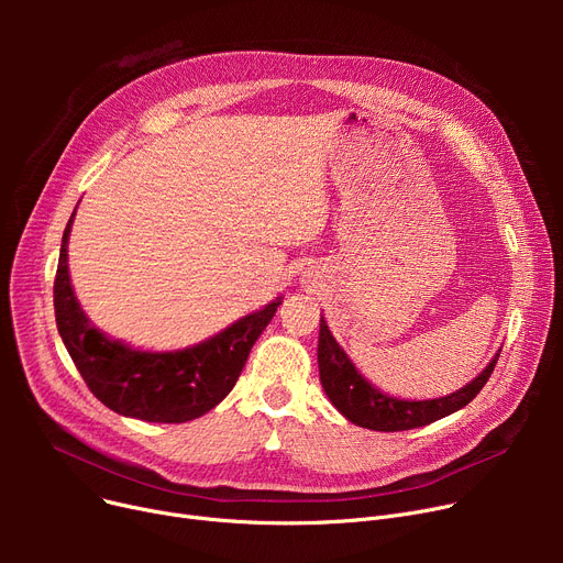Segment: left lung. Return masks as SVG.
I'll return each instance as SVG.
<instances>
[{
    "label": "left lung",
    "instance_id": "obj_1",
    "mask_svg": "<svg viewBox=\"0 0 563 563\" xmlns=\"http://www.w3.org/2000/svg\"><path fill=\"white\" fill-rule=\"evenodd\" d=\"M497 358L499 353L477 378H472L467 386L448 397L408 401L376 390L356 369V365L349 361L344 349L335 342L333 333L329 331L323 317L319 323L317 361L321 388L349 422L372 431H408L452 416V412L461 410L479 395V390L486 386V380L495 369Z\"/></svg>",
    "mask_w": 563,
    "mask_h": 563
}]
</instances>
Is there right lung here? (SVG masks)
<instances>
[{
    "instance_id": "right-lung-1",
    "label": "right lung",
    "mask_w": 563,
    "mask_h": 563,
    "mask_svg": "<svg viewBox=\"0 0 563 563\" xmlns=\"http://www.w3.org/2000/svg\"><path fill=\"white\" fill-rule=\"evenodd\" d=\"M64 230L54 278V314L84 383L118 416L180 424L205 416L234 388L255 340L283 303L280 297L214 338L180 351H139L100 333L84 314L68 274V236Z\"/></svg>"
}]
</instances>
